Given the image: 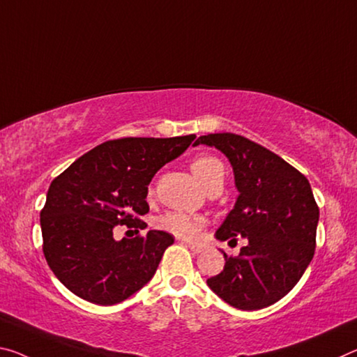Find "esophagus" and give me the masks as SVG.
Segmentation results:
<instances>
[{"instance_id":"esophagus-1","label":"esophagus","mask_w":357,"mask_h":357,"mask_svg":"<svg viewBox=\"0 0 357 357\" xmlns=\"http://www.w3.org/2000/svg\"><path fill=\"white\" fill-rule=\"evenodd\" d=\"M183 245H185L189 248V250L192 251V252H195V254H199V252H202V250L203 248L200 246V245H194V243H185V241H183Z\"/></svg>"}]
</instances>
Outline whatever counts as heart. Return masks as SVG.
Returning <instances> with one entry per match:
<instances>
[{
    "mask_svg": "<svg viewBox=\"0 0 357 357\" xmlns=\"http://www.w3.org/2000/svg\"><path fill=\"white\" fill-rule=\"evenodd\" d=\"M190 169L194 176L205 185L213 183L214 179H224V165L219 158L213 155H200L192 160ZM152 194V189H149ZM155 227L168 231L178 238L195 240L205 227V219L199 214H190L184 211H168L155 219Z\"/></svg>",
    "mask_w": 357,
    "mask_h": 357,
    "instance_id": "heart-1",
    "label": "heart"
}]
</instances>
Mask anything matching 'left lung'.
<instances>
[{
    "instance_id": "obj_1",
    "label": "left lung",
    "mask_w": 357,
    "mask_h": 357,
    "mask_svg": "<svg viewBox=\"0 0 357 357\" xmlns=\"http://www.w3.org/2000/svg\"><path fill=\"white\" fill-rule=\"evenodd\" d=\"M224 152L240 195L216 231L218 240H248L236 257L208 278L214 294L238 310H260L289 292L314 256L319 208L308 179L275 152L235 133L195 141Z\"/></svg>"
}]
</instances>
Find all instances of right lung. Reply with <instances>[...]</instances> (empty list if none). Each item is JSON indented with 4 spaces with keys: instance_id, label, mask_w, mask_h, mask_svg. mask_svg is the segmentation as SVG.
I'll use <instances>...</instances> for the list:
<instances>
[{
    "instance_id": "1",
    "label": "right lung",
    "mask_w": 357,
    "mask_h": 357,
    "mask_svg": "<svg viewBox=\"0 0 357 357\" xmlns=\"http://www.w3.org/2000/svg\"><path fill=\"white\" fill-rule=\"evenodd\" d=\"M195 135L121 138L97 146L59 174L41 209L43 252L50 270L77 297L114 305L139 291L174 238L149 230L114 240L116 225L144 229L148 185Z\"/></svg>"
}]
</instances>
